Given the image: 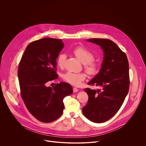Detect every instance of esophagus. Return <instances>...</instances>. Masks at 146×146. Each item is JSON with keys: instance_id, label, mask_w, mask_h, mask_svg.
Listing matches in <instances>:
<instances>
[{"instance_id": "esophagus-1", "label": "esophagus", "mask_w": 146, "mask_h": 146, "mask_svg": "<svg viewBox=\"0 0 146 146\" xmlns=\"http://www.w3.org/2000/svg\"><path fill=\"white\" fill-rule=\"evenodd\" d=\"M73 92H77L78 90V89H77V88L74 87V88H73Z\"/></svg>"}]
</instances>
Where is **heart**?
<instances>
[{
	"label": "heart",
	"instance_id": "b5f03b06",
	"mask_svg": "<svg viewBox=\"0 0 146 146\" xmlns=\"http://www.w3.org/2000/svg\"><path fill=\"white\" fill-rule=\"evenodd\" d=\"M74 54L84 64V68L86 71L90 75L96 74L99 70V65L96 62L94 59V54L88 49L84 47L78 46L73 50ZM66 56L65 54H60L57 58V65L59 68H63ZM64 80L69 84L78 86L80 84L81 81L84 80L86 76L82 73H73L67 72L62 76Z\"/></svg>",
	"mask_w": 146,
	"mask_h": 146
}]
</instances>
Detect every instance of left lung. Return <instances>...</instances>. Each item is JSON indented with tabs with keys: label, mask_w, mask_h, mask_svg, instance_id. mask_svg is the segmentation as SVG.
Returning a JSON list of instances; mask_svg holds the SVG:
<instances>
[{
	"label": "left lung",
	"mask_w": 146,
	"mask_h": 146,
	"mask_svg": "<svg viewBox=\"0 0 146 146\" xmlns=\"http://www.w3.org/2000/svg\"><path fill=\"white\" fill-rule=\"evenodd\" d=\"M99 45L104 59L99 73L88 84L98 86V90L87 88L88 95L82 113L92 122L102 123L112 118L119 110L129 88V63L126 54L108 38H89Z\"/></svg>",
	"instance_id": "1"
}]
</instances>
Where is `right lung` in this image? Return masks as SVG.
Masks as SVG:
<instances>
[{
	"instance_id": "obj_1",
	"label": "right lung",
	"mask_w": 146,
	"mask_h": 146,
	"mask_svg": "<svg viewBox=\"0 0 146 146\" xmlns=\"http://www.w3.org/2000/svg\"><path fill=\"white\" fill-rule=\"evenodd\" d=\"M64 46L61 39L33 41L27 47L19 64L21 96L30 113L43 122L60 117L64 109V98L73 92L71 86L65 82L47 87L48 82L58 77L56 59Z\"/></svg>"
}]
</instances>
